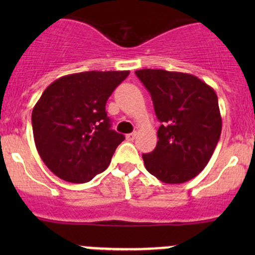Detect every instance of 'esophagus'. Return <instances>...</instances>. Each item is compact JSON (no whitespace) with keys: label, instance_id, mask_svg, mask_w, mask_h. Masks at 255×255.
<instances>
[{"label":"esophagus","instance_id":"esophagus-1","mask_svg":"<svg viewBox=\"0 0 255 255\" xmlns=\"http://www.w3.org/2000/svg\"><path fill=\"white\" fill-rule=\"evenodd\" d=\"M135 137H137V132H132V133H129V134L126 135V138H127L128 140H133Z\"/></svg>","mask_w":255,"mask_h":255}]
</instances>
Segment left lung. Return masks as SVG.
<instances>
[{
  "label": "left lung",
  "mask_w": 255,
  "mask_h": 255,
  "mask_svg": "<svg viewBox=\"0 0 255 255\" xmlns=\"http://www.w3.org/2000/svg\"><path fill=\"white\" fill-rule=\"evenodd\" d=\"M135 75L161 122L155 149L143 154L145 169L165 184L194 179L210 161L222 129L215 90L191 74L143 69Z\"/></svg>",
  "instance_id": "1"
}]
</instances>
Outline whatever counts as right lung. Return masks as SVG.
<instances>
[{
	"mask_svg": "<svg viewBox=\"0 0 255 255\" xmlns=\"http://www.w3.org/2000/svg\"><path fill=\"white\" fill-rule=\"evenodd\" d=\"M129 71H85L55 80L32 112L37 150L51 173L82 184L111 163L125 135L111 129L106 102Z\"/></svg>",
	"mask_w": 255,
	"mask_h": 255,
	"instance_id": "right-lung-1",
	"label": "right lung"
}]
</instances>
